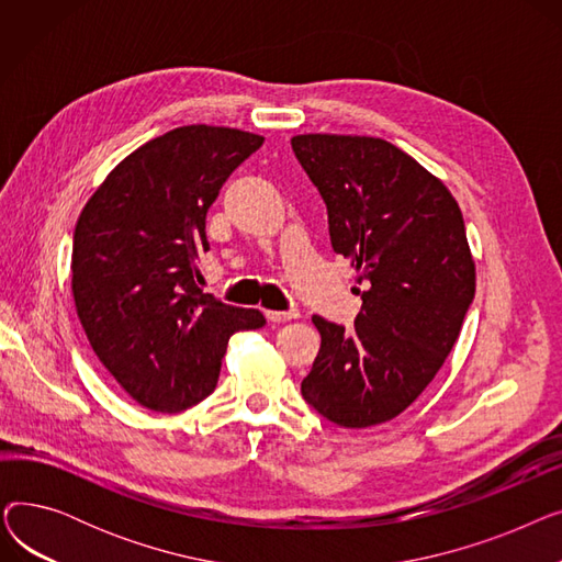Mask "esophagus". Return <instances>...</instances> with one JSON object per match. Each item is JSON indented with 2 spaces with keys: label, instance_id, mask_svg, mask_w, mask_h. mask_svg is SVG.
Returning <instances> with one entry per match:
<instances>
[{
  "label": "esophagus",
  "instance_id": "obj_1",
  "mask_svg": "<svg viewBox=\"0 0 562 562\" xmlns=\"http://www.w3.org/2000/svg\"><path fill=\"white\" fill-rule=\"evenodd\" d=\"M301 314L296 312V310H291V312H266V318H269L271 323H286V321H293V318H299Z\"/></svg>",
  "mask_w": 562,
  "mask_h": 562
}]
</instances>
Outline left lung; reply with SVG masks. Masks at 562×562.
I'll return each mask as SVG.
<instances>
[{"label":"left lung","instance_id":"8db88e82","mask_svg":"<svg viewBox=\"0 0 562 562\" xmlns=\"http://www.w3.org/2000/svg\"><path fill=\"white\" fill-rule=\"evenodd\" d=\"M291 147L362 296L352 330L312 316L321 348L303 398L344 428L390 422L445 364L474 301L462 212L435 175L382 138L301 134Z\"/></svg>","mask_w":562,"mask_h":562}]
</instances>
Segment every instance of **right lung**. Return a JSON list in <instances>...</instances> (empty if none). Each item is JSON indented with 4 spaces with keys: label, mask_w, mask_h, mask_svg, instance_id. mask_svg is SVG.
I'll return each mask as SVG.
<instances>
[{
    "label": "right lung",
    "mask_w": 562,
    "mask_h": 562,
    "mask_svg": "<svg viewBox=\"0 0 562 562\" xmlns=\"http://www.w3.org/2000/svg\"><path fill=\"white\" fill-rule=\"evenodd\" d=\"M250 132L187 125L140 145L86 202L72 236V296L104 369L136 403L175 415L216 390L227 341L259 310L204 293L206 210L261 147Z\"/></svg>",
    "instance_id": "add662e5"
}]
</instances>
